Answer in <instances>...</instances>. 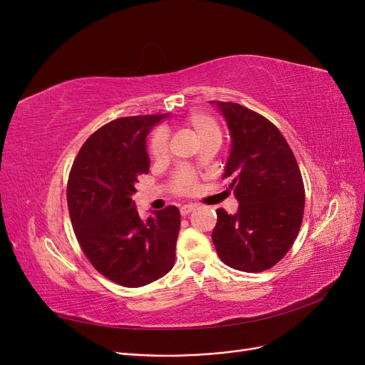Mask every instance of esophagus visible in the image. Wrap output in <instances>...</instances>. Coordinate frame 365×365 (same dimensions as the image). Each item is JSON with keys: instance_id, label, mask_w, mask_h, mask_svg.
<instances>
[{"instance_id": "obj_1", "label": "esophagus", "mask_w": 365, "mask_h": 365, "mask_svg": "<svg viewBox=\"0 0 365 365\" xmlns=\"http://www.w3.org/2000/svg\"><path fill=\"white\" fill-rule=\"evenodd\" d=\"M195 208H196V207H195L193 204H185V205H182V207L180 208V212H181L182 216H187L189 213H192Z\"/></svg>"}]
</instances>
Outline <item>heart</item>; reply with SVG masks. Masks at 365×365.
I'll return each instance as SVG.
<instances>
[{
    "instance_id": "1",
    "label": "heart",
    "mask_w": 365,
    "mask_h": 365,
    "mask_svg": "<svg viewBox=\"0 0 365 365\" xmlns=\"http://www.w3.org/2000/svg\"><path fill=\"white\" fill-rule=\"evenodd\" d=\"M187 128L192 130V134L204 145L207 141L220 140V128L217 121L207 113H193L187 118ZM149 152L153 158L161 160L168 155V132L160 129L152 135L149 143ZM195 184V175L189 170H181L175 178V187L178 192H187Z\"/></svg>"
}]
</instances>
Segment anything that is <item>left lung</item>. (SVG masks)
I'll use <instances>...</instances> for the list:
<instances>
[{
    "mask_svg": "<svg viewBox=\"0 0 365 365\" xmlns=\"http://www.w3.org/2000/svg\"><path fill=\"white\" fill-rule=\"evenodd\" d=\"M216 105L231 146L222 180L239 202L235 215L219 208L212 240L228 267L262 272L292 247L304 210V187L294 153L269 120L239 103Z\"/></svg>",
    "mask_w": 365,
    "mask_h": 365,
    "instance_id": "1",
    "label": "left lung"
}]
</instances>
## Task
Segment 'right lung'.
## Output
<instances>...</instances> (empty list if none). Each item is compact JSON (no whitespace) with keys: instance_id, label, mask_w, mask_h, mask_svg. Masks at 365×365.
Here are the masks:
<instances>
[{"instance_id":"add662e5","label":"right lung","mask_w":365,"mask_h":365,"mask_svg":"<svg viewBox=\"0 0 365 365\" xmlns=\"http://www.w3.org/2000/svg\"><path fill=\"white\" fill-rule=\"evenodd\" d=\"M163 115L121 117L102 126L77 153L67 201L77 240L93 267L128 288L161 279L175 263L181 215L175 205L143 220L132 195L149 173L146 138Z\"/></svg>"}]
</instances>
